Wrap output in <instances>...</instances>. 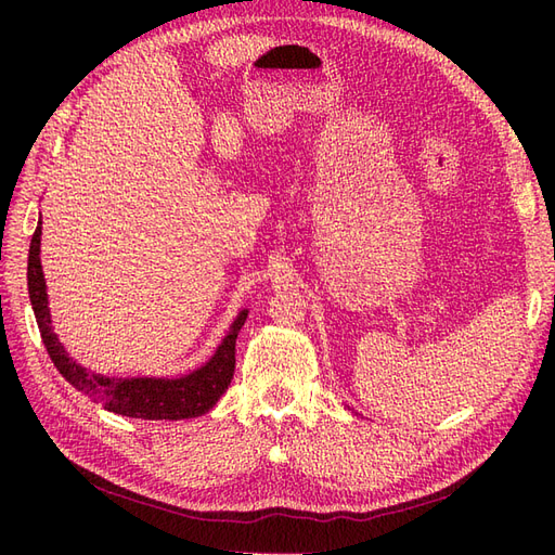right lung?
I'll use <instances>...</instances> for the list:
<instances>
[{
  "mask_svg": "<svg viewBox=\"0 0 555 555\" xmlns=\"http://www.w3.org/2000/svg\"><path fill=\"white\" fill-rule=\"evenodd\" d=\"M41 222L37 224L35 236L29 243L27 257V289L31 308H35L37 324L41 331V340L48 349V357L53 359L62 377L69 382L80 393H86L94 402H102L104 410L131 416L147 418V422H178V418H194L212 410L220 396L229 389L236 371V338L243 328L247 310L238 312L227 333L222 345L217 347L212 359L196 367L190 375L182 377H106L90 373L88 367L76 363L66 354L64 345L50 326L48 294L46 280L41 271Z\"/></svg>",
  "mask_w": 555,
  "mask_h": 555,
  "instance_id": "add662e5",
  "label": "right lung"
}]
</instances>
